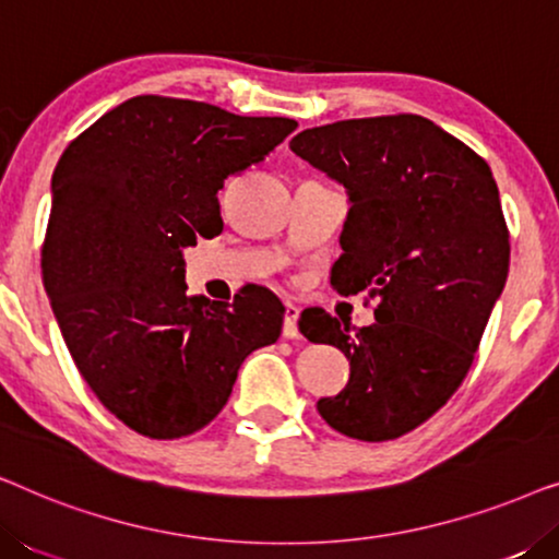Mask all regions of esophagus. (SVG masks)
<instances>
[{"label": "esophagus", "mask_w": 559, "mask_h": 559, "mask_svg": "<svg viewBox=\"0 0 559 559\" xmlns=\"http://www.w3.org/2000/svg\"><path fill=\"white\" fill-rule=\"evenodd\" d=\"M297 318H300V308L293 302L285 305V325H282V335L289 341L300 338V331H297Z\"/></svg>", "instance_id": "34e87169"}]
</instances>
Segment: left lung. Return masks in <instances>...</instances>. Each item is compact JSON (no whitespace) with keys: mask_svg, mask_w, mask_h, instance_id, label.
<instances>
[{"mask_svg":"<svg viewBox=\"0 0 559 559\" xmlns=\"http://www.w3.org/2000/svg\"><path fill=\"white\" fill-rule=\"evenodd\" d=\"M289 150L348 190L331 282L377 302V323L356 333L325 310L302 312L305 338L350 361L346 389L318 412L346 438L396 440L463 384L507 285L499 188L468 144L417 114L312 127Z\"/></svg>","mask_w":559,"mask_h":559,"instance_id":"8db88e82","label":"left lung"}]
</instances>
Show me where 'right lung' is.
<instances>
[{
  "instance_id": "obj_1",
  "label": "right lung",
  "mask_w": 559,
  "mask_h": 559,
  "mask_svg": "<svg viewBox=\"0 0 559 559\" xmlns=\"http://www.w3.org/2000/svg\"><path fill=\"white\" fill-rule=\"evenodd\" d=\"M297 129L213 104L134 96L68 144L52 173L43 282L75 369L129 430H203L251 350L280 338L266 287L186 295L182 249L224 231L218 190Z\"/></svg>"
}]
</instances>
